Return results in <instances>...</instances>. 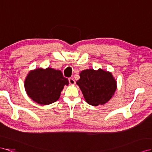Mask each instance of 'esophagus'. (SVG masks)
I'll list each match as a JSON object with an SVG mask.
<instances>
[{"label":"esophagus","mask_w":152,"mask_h":152,"mask_svg":"<svg viewBox=\"0 0 152 152\" xmlns=\"http://www.w3.org/2000/svg\"><path fill=\"white\" fill-rule=\"evenodd\" d=\"M69 82L71 85H75V81L74 80L73 78H71V77L69 79Z\"/></svg>","instance_id":"obj_1"}]
</instances>
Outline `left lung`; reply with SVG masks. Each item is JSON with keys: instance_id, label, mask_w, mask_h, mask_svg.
<instances>
[{"instance_id": "obj_1", "label": "left lung", "mask_w": 152, "mask_h": 152, "mask_svg": "<svg viewBox=\"0 0 152 152\" xmlns=\"http://www.w3.org/2000/svg\"><path fill=\"white\" fill-rule=\"evenodd\" d=\"M80 78L76 81L86 102L94 106L104 104L110 100L117 88L116 81L112 74L101 69L82 71Z\"/></svg>"}]
</instances>
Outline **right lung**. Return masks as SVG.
Masks as SVG:
<instances>
[{
    "label": "right lung",
    "mask_w": 152,
    "mask_h": 152,
    "mask_svg": "<svg viewBox=\"0 0 152 152\" xmlns=\"http://www.w3.org/2000/svg\"><path fill=\"white\" fill-rule=\"evenodd\" d=\"M68 80L62 72L51 67L37 68L30 71L25 80L24 86L28 97L42 105L57 101Z\"/></svg>",
    "instance_id": "obj_1"
}]
</instances>
